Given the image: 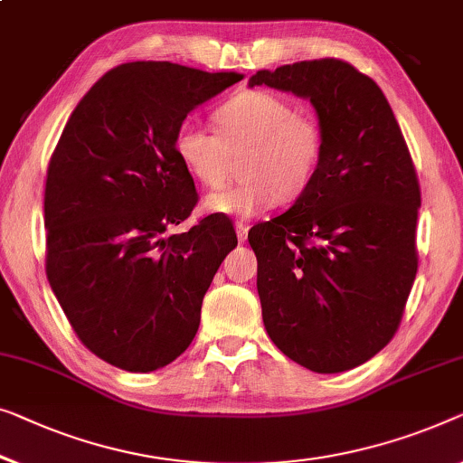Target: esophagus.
Instances as JSON below:
<instances>
[{
    "label": "esophagus",
    "instance_id": "esophagus-1",
    "mask_svg": "<svg viewBox=\"0 0 463 463\" xmlns=\"http://www.w3.org/2000/svg\"><path fill=\"white\" fill-rule=\"evenodd\" d=\"M248 230H250V227H248L244 221H236V236L240 242H246L248 240Z\"/></svg>",
    "mask_w": 463,
    "mask_h": 463
}]
</instances>
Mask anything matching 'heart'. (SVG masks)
Masks as SVG:
<instances>
[{"instance_id": "1", "label": "heart", "mask_w": 463, "mask_h": 463, "mask_svg": "<svg viewBox=\"0 0 463 463\" xmlns=\"http://www.w3.org/2000/svg\"><path fill=\"white\" fill-rule=\"evenodd\" d=\"M217 133L184 120L173 136V152L187 175L204 187H219L240 156L244 179L213 192L204 209L250 217L273 204L292 203L309 190L324 163L326 137L319 120L300 115L290 99L267 90L236 93L215 112Z\"/></svg>"}]
</instances>
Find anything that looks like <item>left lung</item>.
Returning <instances> with one entry per match:
<instances>
[{
    "label": "left lung",
    "instance_id": "left-lung-1",
    "mask_svg": "<svg viewBox=\"0 0 463 463\" xmlns=\"http://www.w3.org/2000/svg\"><path fill=\"white\" fill-rule=\"evenodd\" d=\"M248 85L309 98L326 137L309 190L248 232L265 330L307 370H353L391 343L418 271L411 154L384 93L345 60L259 71Z\"/></svg>",
    "mask_w": 463,
    "mask_h": 463
}]
</instances>
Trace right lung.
Here are the masks:
<instances>
[{"label":"right lung","instance_id":"add662e5","mask_svg":"<svg viewBox=\"0 0 463 463\" xmlns=\"http://www.w3.org/2000/svg\"><path fill=\"white\" fill-rule=\"evenodd\" d=\"M173 62H127L85 93L45 182V273L79 340L127 372L169 365L196 336L203 298L238 244L221 213L166 230L198 203L173 152L190 110L242 81Z\"/></svg>","mask_w":463,"mask_h":463}]
</instances>
